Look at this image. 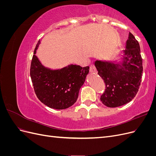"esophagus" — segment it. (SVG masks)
Wrapping results in <instances>:
<instances>
[{
	"mask_svg": "<svg viewBox=\"0 0 156 156\" xmlns=\"http://www.w3.org/2000/svg\"><path fill=\"white\" fill-rule=\"evenodd\" d=\"M89 71H90V72H91V73H94L96 72V68H95V66H94V64H90V66Z\"/></svg>",
	"mask_w": 156,
	"mask_h": 156,
	"instance_id": "obj_1",
	"label": "esophagus"
}]
</instances>
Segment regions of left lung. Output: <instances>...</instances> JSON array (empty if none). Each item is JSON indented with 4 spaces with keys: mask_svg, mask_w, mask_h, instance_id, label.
Here are the masks:
<instances>
[{
    "mask_svg": "<svg viewBox=\"0 0 156 156\" xmlns=\"http://www.w3.org/2000/svg\"><path fill=\"white\" fill-rule=\"evenodd\" d=\"M122 65L96 60L94 64L104 81L100 100L108 107H117L131 101L138 92L143 75V59L138 41L129 32Z\"/></svg>",
    "mask_w": 156,
    "mask_h": 156,
    "instance_id": "obj_1",
    "label": "left lung"
}]
</instances>
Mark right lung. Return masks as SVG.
Returning <instances> with one entry per match:
<instances>
[{"label": "right lung", "instance_id": "obj_1", "mask_svg": "<svg viewBox=\"0 0 156 156\" xmlns=\"http://www.w3.org/2000/svg\"><path fill=\"white\" fill-rule=\"evenodd\" d=\"M40 43L39 40L34 51L30 69L35 94L39 100L48 107L65 109L76 102L79 90L89 72V67L71 64L57 70L46 68L35 55Z\"/></svg>", "mask_w": 156, "mask_h": 156}]
</instances>
